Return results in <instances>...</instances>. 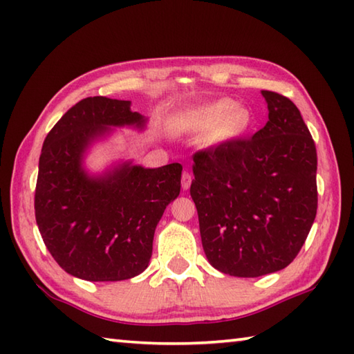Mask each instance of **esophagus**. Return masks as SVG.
<instances>
[{"mask_svg": "<svg viewBox=\"0 0 354 354\" xmlns=\"http://www.w3.org/2000/svg\"><path fill=\"white\" fill-rule=\"evenodd\" d=\"M192 173L190 171H184L183 176H181V185L184 190H189L190 185H192Z\"/></svg>", "mask_w": 354, "mask_h": 354, "instance_id": "1", "label": "esophagus"}]
</instances>
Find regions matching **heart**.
Segmentation results:
<instances>
[{"instance_id":"heart-1","label":"heart","mask_w":354,"mask_h":354,"mask_svg":"<svg viewBox=\"0 0 354 354\" xmlns=\"http://www.w3.org/2000/svg\"><path fill=\"white\" fill-rule=\"evenodd\" d=\"M251 124V111L245 106H236V103L228 99L192 108L179 115L176 122L179 131L207 133L205 145L209 147L225 146L243 137Z\"/></svg>"}]
</instances>
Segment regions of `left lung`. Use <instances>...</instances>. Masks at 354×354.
Segmentation results:
<instances>
[{
    "label": "left lung",
    "instance_id": "8db88e82",
    "mask_svg": "<svg viewBox=\"0 0 354 354\" xmlns=\"http://www.w3.org/2000/svg\"><path fill=\"white\" fill-rule=\"evenodd\" d=\"M268 123L193 156L190 194L209 265L254 278L290 265L318 208L317 147L288 97L261 91Z\"/></svg>",
    "mask_w": 354,
    "mask_h": 354
}]
</instances>
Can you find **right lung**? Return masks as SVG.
<instances>
[{"mask_svg":"<svg viewBox=\"0 0 354 354\" xmlns=\"http://www.w3.org/2000/svg\"><path fill=\"white\" fill-rule=\"evenodd\" d=\"M129 100L86 97L48 132L39 156L35 216L42 240L65 272L86 281L141 274L165 207L181 192L183 165L145 169L124 161L89 175L84 156L112 127L145 129Z\"/></svg>","mask_w":354,"mask_h":354,"instance_id":"add662e5","label":"right lung"}]
</instances>
